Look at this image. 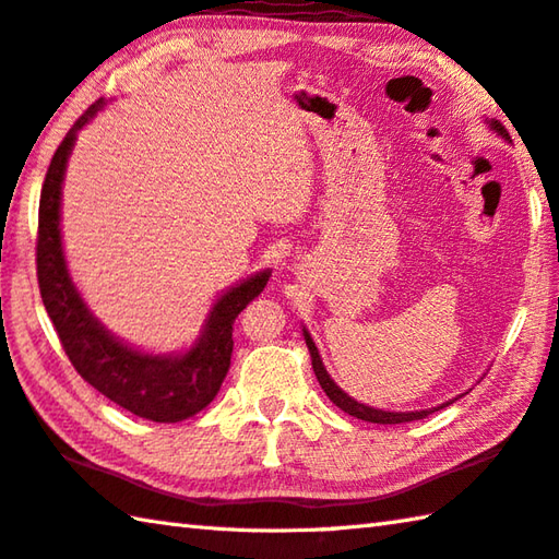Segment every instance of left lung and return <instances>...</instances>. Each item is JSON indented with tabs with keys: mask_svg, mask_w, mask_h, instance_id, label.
I'll return each instance as SVG.
<instances>
[{
	"mask_svg": "<svg viewBox=\"0 0 559 559\" xmlns=\"http://www.w3.org/2000/svg\"><path fill=\"white\" fill-rule=\"evenodd\" d=\"M486 121H489L491 131H496V134H499L501 139L511 141L509 131H506V129L501 127V121H496V119H486ZM302 337H306V344H308L310 357H312V371H314V377H318V381H320V385H322V391L328 393V399H330L334 405H337V408H342L344 413L354 415V418L367 420V423H379V425H399V423H411V420L428 418L430 413L440 411V408H448V405L452 403V401H448V403L438 405V408L405 411V413H401V411H399V413H395V411H379V408H371V405H364V403H359V401H354L352 395L344 393V391L340 389V385L330 379V373H328V369H324V364H322V359H320V352H318V347H314V342H312L310 332H308L306 328H302ZM454 401H456V399H454Z\"/></svg>",
	"mask_w": 559,
	"mask_h": 559,
	"instance_id": "obj_1",
	"label": "left lung"
}]
</instances>
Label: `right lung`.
Listing matches in <instances>:
<instances>
[{"mask_svg": "<svg viewBox=\"0 0 559 559\" xmlns=\"http://www.w3.org/2000/svg\"><path fill=\"white\" fill-rule=\"evenodd\" d=\"M105 99L90 107L56 148L40 190L36 273L40 298L70 364L93 389L121 408L154 423L192 418L215 399L231 361V324L266 288L271 269L253 273L222 293L212 306L200 337L188 352L151 354L117 340L99 322L68 273L60 239V190L78 131L95 119Z\"/></svg>", "mask_w": 559, "mask_h": 559, "instance_id": "obj_1", "label": "right lung"}]
</instances>
